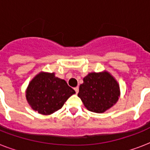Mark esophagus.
Listing matches in <instances>:
<instances>
[{
	"label": "esophagus",
	"mask_w": 150,
	"mask_h": 150,
	"mask_svg": "<svg viewBox=\"0 0 150 150\" xmlns=\"http://www.w3.org/2000/svg\"><path fill=\"white\" fill-rule=\"evenodd\" d=\"M74 89H75V93H79V87H78V86L75 87Z\"/></svg>",
	"instance_id": "34e87169"
}]
</instances>
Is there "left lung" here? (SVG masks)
Masks as SVG:
<instances>
[{
	"label": "left lung",
	"mask_w": 150,
	"mask_h": 150,
	"mask_svg": "<svg viewBox=\"0 0 150 150\" xmlns=\"http://www.w3.org/2000/svg\"><path fill=\"white\" fill-rule=\"evenodd\" d=\"M78 96L88 110L100 114L117 102L120 97V87L109 72H91L83 79Z\"/></svg>",
	"instance_id": "1"
}]
</instances>
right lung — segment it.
<instances>
[{
    "label": "right lung",
    "mask_w": 150,
    "mask_h": 150,
    "mask_svg": "<svg viewBox=\"0 0 150 150\" xmlns=\"http://www.w3.org/2000/svg\"><path fill=\"white\" fill-rule=\"evenodd\" d=\"M75 93L67 82L55 74L41 71L29 82L25 91L26 100L39 114L49 115L63 107L71 95Z\"/></svg>",
    "instance_id": "right-lung-1"
}]
</instances>
